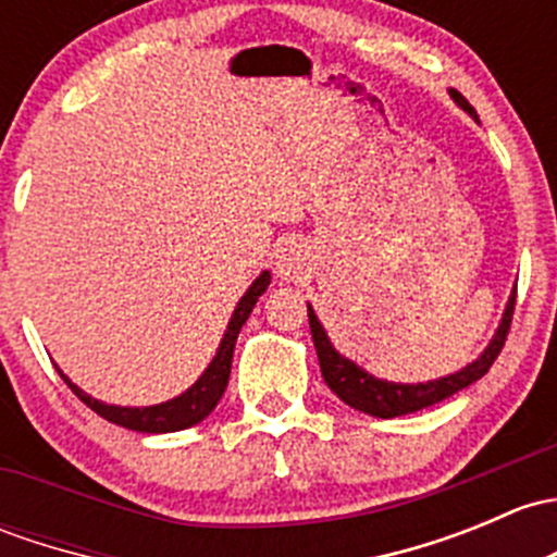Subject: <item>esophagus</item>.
Listing matches in <instances>:
<instances>
[{"label":"esophagus","instance_id":"obj_1","mask_svg":"<svg viewBox=\"0 0 557 557\" xmlns=\"http://www.w3.org/2000/svg\"><path fill=\"white\" fill-rule=\"evenodd\" d=\"M296 269V263H294V259H290V256H280V261H277V272L283 274V277H288L290 272H294Z\"/></svg>","mask_w":557,"mask_h":557}]
</instances>
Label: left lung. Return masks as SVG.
<instances>
[{"label": "left lung", "mask_w": 557, "mask_h": 557, "mask_svg": "<svg viewBox=\"0 0 557 557\" xmlns=\"http://www.w3.org/2000/svg\"><path fill=\"white\" fill-rule=\"evenodd\" d=\"M450 96H454V101L459 103L461 109L470 111V114L475 116V109L470 107V101H467L461 92L450 90ZM515 298H518V290H515L510 304H507V312L505 318H502V325L499 331H496L494 342L488 344V349H485L472 366H467L465 371L450 373V376H443L437 379V382H426V384H389V382H379V379L368 376L362 368H357L355 362H349L347 357H342L331 347L320 320L314 318L312 309H307V312H309V327H312V342H314V349H318L320 371H323L325 384L331 386V389L336 392L347 406H352L355 411H362L368 413V417H376V419H392V417H403V413L421 411V408L426 406H435V403L446 400V397L456 395V392L465 389V386L478 382L480 376H485L507 342V333H510V325H512Z\"/></svg>", "instance_id": "8db88e82"}]
</instances>
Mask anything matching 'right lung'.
Returning a JSON list of instances; mask_svg holds the SVG:
<instances>
[{
	"instance_id": "obj_1",
	"label": "right lung",
	"mask_w": 557,
	"mask_h": 557,
	"mask_svg": "<svg viewBox=\"0 0 557 557\" xmlns=\"http://www.w3.org/2000/svg\"><path fill=\"white\" fill-rule=\"evenodd\" d=\"M269 283H272V277H269V272H263L261 277L250 285L248 294L239 298L237 309H234L232 314V323L224 333V342H221L219 347V355L213 357V362H210L208 371L202 373L200 382L191 386V389H186L181 397H175V400H168L162 403V406H151V408L107 406V403H98L92 400L90 395H85V392L69 382L61 371L58 373H61L63 382L72 386L74 395H77L90 411H96L98 417L111 421V424H120L125 426V430H136V432H151V435H157V432L186 430V426L202 421L215 406H219L221 395H224L226 384H230L232 355H234V344H237V336H239V327H243L245 320L250 318L256 301H259V296L269 288Z\"/></svg>"
}]
</instances>
